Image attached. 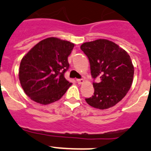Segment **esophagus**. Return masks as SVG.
<instances>
[{"label":"esophagus","mask_w":151,"mask_h":151,"mask_svg":"<svg viewBox=\"0 0 151 151\" xmlns=\"http://www.w3.org/2000/svg\"><path fill=\"white\" fill-rule=\"evenodd\" d=\"M77 82L78 83V84H82L84 83V80L83 79H77Z\"/></svg>","instance_id":"obj_1"}]
</instances>
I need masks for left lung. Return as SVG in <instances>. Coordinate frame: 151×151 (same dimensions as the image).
Segmentation results:
<instances>
[{"label":"left lung","instance_id":"left-lung-1","mask_svg":"<svg viewBox=\"0 0 151 151\" xmlns=\"http://www.w3.org/2000/svg\"><path fill=\"white\" fill-rule=\"evenodd\" d=\"M81 49L89 59L92 77L100 79L99 83H93L94 96L86 101L99 110L112 108L126 96L132 84L134 66L129 55L106 39L86 42Z\"/></svg>","mask_w":151,"mask_h":151}]
</instances>
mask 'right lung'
Returning a JSON list of instances; mask_svg holds the SVG:
<instances>
[{
    "instance_id": "add662e5",
    "label": "right lung",
    "mask_w": 151,
    "mask_h": 151,
    "mask_svg": "<svg viewBox=\"0 0 151 151\" xmlns=\"http://www.w3.org/2000/svg\"><path fill=\"white\" fill-rule=\"evenodd\" d=\"M74 43L57 37L37 43L20 62L19 79L25 94L32 101L47 105L58 101L71 83L64 74L69 68L68 57Z\"/></svg>"
}]
</instances>
